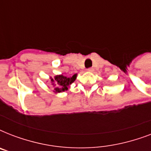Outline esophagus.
Masks as SVG:
<instances>
[{"label":"esophagus","instance_id":"obj_1","mask_svg":"<svg viewBox=\"0 0 151 151\" xmlns=\"http://www.w3.org/2000/svg\"><path fill=\"white\" fill-rule=\"evenodd\" d=\"M93 70H94V69L93 68H88L87 70L88 72H93Z\"/></svg>","mask_w":151,"mask_h":151}]
</instances>
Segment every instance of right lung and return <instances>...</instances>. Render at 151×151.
Returning <instances> with one entry per match:
<instances>
[{
	"label": "right lung",
	"mask_w": 151,
	"mask_h": 151,
	"mask_svg": "<svg viewBox=\"0 0 151 151\" xmlns=\"http://www.w3.org/2000/svg\"><path fill=\"white\" fill-rule=\"evenodd\" d=\"M77 75L78 74L75 73L72 77H66L63 74L55 75L53 78L50 77L49 78L51 80V84L53 86V92L55 93H60L67 91L70 85L76 80Z\"/></svg>",
	"instance_id": "add662e5"
}]
</instances>
